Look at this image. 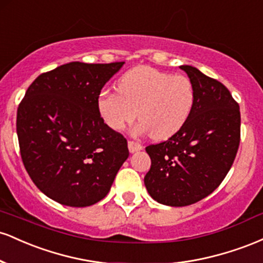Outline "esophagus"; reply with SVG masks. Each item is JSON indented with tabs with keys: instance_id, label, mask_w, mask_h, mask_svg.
Segmentation results:
<instances>
[{
	"instance_id": "34e87169",
	"label": "esophagus",
	"mask_w": 263,
	"mask_h": 263,
	"mask_svg": "<svg viewBox=\"0 0 263 263\" xmlns=\"http://www.w3.org/2000/svg\"><path fill=\"white\" fill-rule=\"evenodd\" d=\"M142 148H143V147H142V144L138 143V142L128 141V149L131 153L137 152V151H141Z\"/></svg>"
}]
</instances>
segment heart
Returning a JSON list of instances; mask_svg holds the SVG:
<instances>
[{
  "label": "heart",
  "mask_w": 263,
  "mask_h": 263,
  "mask_svg": "<svg viewBox=\"0 0 263 263\" xmlns=\"http://www.w3.org/2000/svg\"><path fill=\"white\" fill-rule=\"evenodd\" d=\"M194 99L189 78L142 65L120 78L117 91H102L96 106L102 121L114 131H122L137 116L141 122L136 131L149 132L153 140H167L186 122Z\"/></svg>",
  "instance_id": "heart-1"
}]
</instances>
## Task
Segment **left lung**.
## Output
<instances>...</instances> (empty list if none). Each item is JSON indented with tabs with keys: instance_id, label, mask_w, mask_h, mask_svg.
Returning <instances> with one entry per match:
<instances>
[{
	"instance_id": "left-lung-1",
	"label": "left lung",
	"mask_w": 263,
	"mask_h": 263,
	"mask_svg": "<svg viewBox=\"0 0 263 263\" xmlns=\"http://www.w3.org/2000/svg\"><path fill=\"white\" fill-rule=\"evenodd\" d=\"M194 87L188 120L167 141L146 147L149 195L170 206H186L211 194L230 171L240 144L238 104L224 84L182 65Z\"/></svg>"
}]
</instances>
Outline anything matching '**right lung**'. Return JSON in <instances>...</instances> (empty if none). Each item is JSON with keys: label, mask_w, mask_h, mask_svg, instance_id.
<instances>
[{"label": "right lung", "mask_w": 263, "mask_h": 263, "mask_svg": "<svg viewBox=\"0 0 263 263\" xmlns=\"http://www.w3.org/2000/svg\"><path fill=\"white\" fill-rule=\"evenodd\" d=\"M123 63L71 62L27 89L17 110L20 152L48 198L83 208L107 195L129 152L127 140L102 121L96 100Z\"/></svg>", "instance_id": "1"}]
</instances>
